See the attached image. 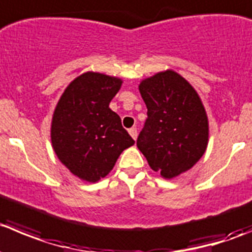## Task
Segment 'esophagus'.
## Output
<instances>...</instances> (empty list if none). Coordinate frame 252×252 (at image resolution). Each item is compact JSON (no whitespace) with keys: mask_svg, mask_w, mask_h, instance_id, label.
<instances>
[{"mask_svg":"<svg viewBox=\"0 0 252 252\" xmlns=\"http://www.w3.org/2000/svg\"><path fill=\"white\" fill-rule=\"evenodd\" d=\"M128 133H130L131 137H132L133 140H136V138H137V128L136 127H131L130 130H128Z\"/></svg>","mask_w":252,"mask_h":252,"instance_id":"esophagus-1","label":"esophagus"}]
</instances>
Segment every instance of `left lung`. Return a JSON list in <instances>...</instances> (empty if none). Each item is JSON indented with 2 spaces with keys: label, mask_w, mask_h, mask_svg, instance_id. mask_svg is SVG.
I'll return each instance as SVG.
<instances>
[{
  "label": "left lung",
  "mask_w": 252,
  "mask_h": 252,
  "mask_svg": "<svg viewBox=\"0 0 252 252\" xmlns=\"http://www.w3.org/2000/svg\"><path fill=\"white\" fill-rule=\"evenodd\" d=\"M147 120L137 147L151 168L166 179L190 169L207 150L209 124L193 86L173 70L141 81Z\"/></svg>",
  "instance_id": "left-lung-1"
}]
</instances>
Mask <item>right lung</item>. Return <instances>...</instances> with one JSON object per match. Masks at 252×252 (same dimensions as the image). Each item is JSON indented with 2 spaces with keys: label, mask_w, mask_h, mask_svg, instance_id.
<instances>
[{
  "label": "right lung",
  "mask_w": 252,
  "mask_h": 252,
  "mask_svg": "<svg viewBox=\"0 0 252 252\" xmlns=\"http://www.w3.org/2000/svg\"><path fill=\"white\" fill-rule=\"evenodd\" d=\"M122 80L105 74H81L74 79L57 104L50 137L62 163L80 179L100 181L117 158L135 143L121 119L109 107Z\"/></svg>",
  "instance_id": "add662e5"
}]
</instances>
